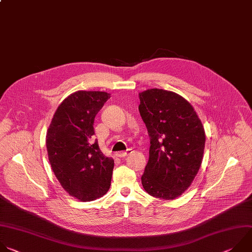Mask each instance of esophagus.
<instances>
[{"instance_id": "esophagus-1", "label": "esophagus", "mask_w": 252, "mask_h": 252, "mask_svg": "<svg viewBox=\"0 0 252 252\" xmlns=\"http://www.w3.org/2000/svg\"><path fill=\"white\" fill-rule=\"evenodd\" d=\"M131 153H132V149H127L126 151H122V152H119V153H117L116 155H117L118 157H120V158H124V157L128 156V155L131 154Z\"/></svg>"}]
</instances>
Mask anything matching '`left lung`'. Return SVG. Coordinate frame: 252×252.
I'll list each match as a JSON object with an SVG mask.
<instances>
[{
	"label": "left lung",
	"mask_w": 252,
	"mask_h": 252,
	"mask_svg": "<svg viewBox=\"0 0 252 252\" xmlns=\"http://www.w3.org/2000/svg\"><path fill=\"white\" fill-rule=\"evenodd\" d=\"M139 97L140 115L150 137L143 188L152 196L174 199L190 186L202 164L203 124L192 106L175 92L152 88Z\"/></svg>",
	"instance_id": "obj_1"
}]
</instances>
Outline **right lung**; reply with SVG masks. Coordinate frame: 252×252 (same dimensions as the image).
<instances>
[{
	"instance_id": "add662e5",
	"label": "right lung",
	"mask_w": 252,
	"mask_h": 252,
	"mask_svg": "<svg viewBox=\"0 0 252 252\" xmlns=\"http://www.w3.org/2000/svg\"><path fill=\"white\" fill-rule=\"evenodd\" d=\"M110 95L102 91H76L57 109L46 134L52 169L72 196L96 199L110 188L114 161L105 157L93 139L94 118Z\"/></svg>"
}]
</instances>
